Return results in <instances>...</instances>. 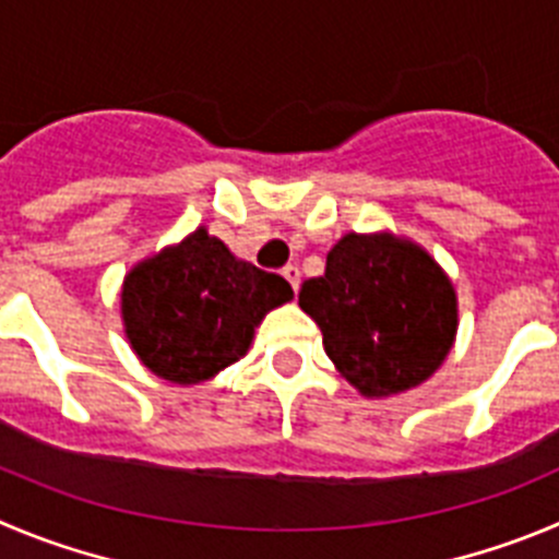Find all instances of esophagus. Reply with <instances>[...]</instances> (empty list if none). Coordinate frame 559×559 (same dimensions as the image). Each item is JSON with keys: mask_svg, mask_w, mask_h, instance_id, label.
<instances>
[{"mask_svg": "<svg viewBox=\"0 0 559 559\" xmlns=\"http://www.w3.org/2000/svg\"><path fill=\"white\" fill-rule=\"evenodd\" d=\"M284 278L289 281L292 289H295V292L300 289V270H297L295 264H286V267H284Z\"/></svg>", "mask_w": 559, "mask_h": 559, "instance_id": "34e87169", "label": "esophagus"}]
</instances>
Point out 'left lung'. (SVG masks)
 Wrapping results in <instances>:
<instances>
[{"instance_id": "1", "label": "left lung", "mask_w": 559, "mask_h": 559, "mask_svg": "<svg viewBox=\"0 0 559 559\" xmlns=\"http://www.w3.org/2000/svg\"><path fill=\"white\" fill-rule=\"evenodd\" d=\"M300 309L320 325L328 358L361 397L383 400L438 372L457 333V295L414 239L344 234L325 275L306 281Z\"/></svg>"}]
</instances>
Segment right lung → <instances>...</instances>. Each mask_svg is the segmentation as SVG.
<instances>
[{
	"instance_id": "1",
	"label": "right lung",
	"mask_w": 559,
	"mask_h": 559,
	"mask_svg": "<svg viewBox=\"0 0 559 559\" xmlns=\"http://www.w3.org/2000/svg\"><path fill=\"white\" fill-rule=\"evenodd\" d=\"M295 292L281 275L237 259L198 226L134 264L121 286L129 347L174 385H198L250 350L255 328Z\"/></svg>"
}]
</instances>
